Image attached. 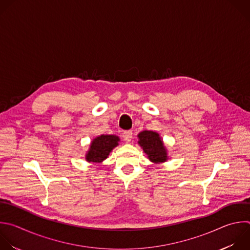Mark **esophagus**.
<instances>
[{
	"label": "esophagus",
	"mask_w": 250,
	"mask_h": 250,
	"mask_svg": "<svg viewBox=\"0 0 250 250\" xmlns=\"http://www.w3.org/2000/svg\"><path fill=\"white\" fill-rule=\"evenodd\" d=\"M123 138H124V140H125L126 143L130 142V141H131V138H132V131H131V130L125 131V132L123 133Z\"/></svg>",
	"instance_id": "obj_1"
}]
</instances>
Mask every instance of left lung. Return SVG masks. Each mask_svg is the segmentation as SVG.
I'll return each instance as SVG.
<instances>
[{"label": "left lung", "mask_w": 250, "mask_h": 250, "mask_svg": "<svg viewBox=\"0 0 250 250\" xmlns=\"http://www.w3.org/2000/svg\"><path fill=\"white\" fill-rule=\"evenodd\" d=\"M137 137L138 145L143 149L149 161L154 164H163L169 160L168 149L158 132L143 130L138 133Z\"/></svg>", "instance_id": "8db88e82"}]
</instances>
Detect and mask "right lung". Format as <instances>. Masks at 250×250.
<instances>
[{"instance_id":"obj_1","label":"right lung","mask_w":250,"mask_h":250,"mask_svg":"<svg viewBox=\"0 0 250 250\" xmlns=\"http://www.w3.org/2000/svg\"><path fill=\"white\" fill-rule=\"evenodd\" d=\"M120 137L115 134H102L95 137L85 154L88 163H101L108 158L112 150L119 145Z\"/></svg>"}]
</instances>
